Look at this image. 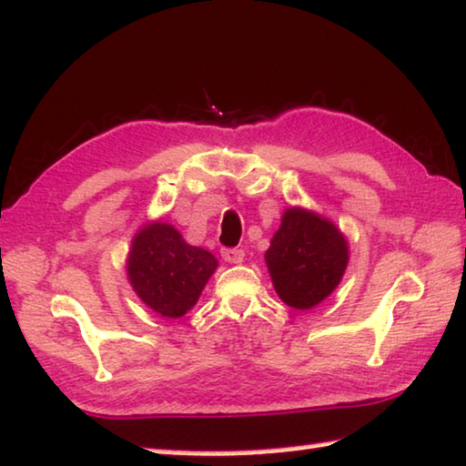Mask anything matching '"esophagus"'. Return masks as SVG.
I'll list each match as a JSON object with an SVG mask.
<instances>
[{
  "instance_id": "esophagus-1",
  "label": "esophagus",
  "mask_w": 466,
  "mask_h": 466,
  "mask_svg": "<svg viewBox=\"0 0 466 466\" xmlns=\"http://www.w3.org/2000/svg\"><path fill=\"white\" fill-rule=\"evenodd\" d=\"M221 257H224V261L228 263H242V259H245V251H242V248H224Z\"/></svg>"
}]
</instances>
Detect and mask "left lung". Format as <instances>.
I'll return each instance as SVG.
<instances>
[{"mask_svg":"<svg viewBox=\"0 0 466 466\" xmlns=\"http://www.w3.org/2000/svg\"><path fill=\"white\" fill-rule=\"evenodd\" d=\"M350 263L345 234L320 213L289 207L269 240L266 266L276 293L289 308L308 311L341 284Z\"/></svg>","mask_w":466,"mask_h":466,"instance_id":"obj_1","label":"left lung"}]
</instances>
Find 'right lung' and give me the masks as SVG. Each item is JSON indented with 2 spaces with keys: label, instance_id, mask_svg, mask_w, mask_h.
<instances>
[{
  "label": "right lung",
  "instance_id": "right-lung-1",
  "mask_svg": "<svg viewBox=\"0 0 466 466\" xmlns=\"http://www.w3.org/2000/svg\"><path fill=\"white\" fill-rule=\"evenodd\" d=\"M218 266L209 251L188 245L163 219H152L136 232L125 261L127 280L140 301L169 320L197 305Z\"/></svg>",
  "mask_w": 466,
  "mask_h": 466
}]
</instances>
